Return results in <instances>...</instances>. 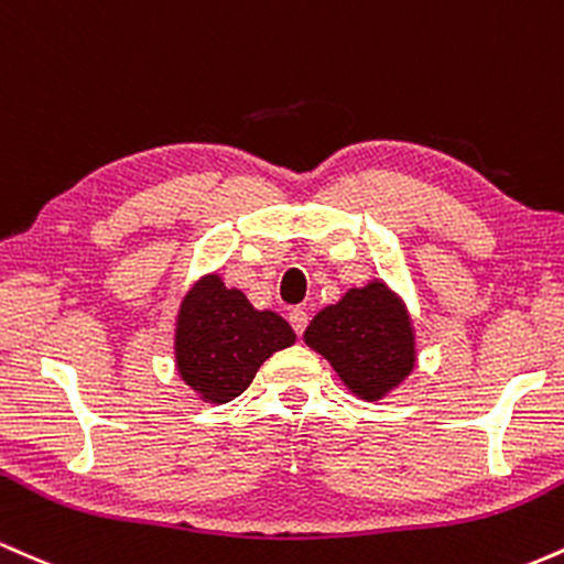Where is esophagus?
Returning <instances> with one entry per match:
<instances>
[{
  "label": "esophagus",
  "instance_id": "1",
  "mask_svg": "<svg viewBox=\"0 0 564 564\" xmlns=\"http://www.w3.org/2000/svg\"><path fill=\"white\" fill-rule=\"evenodd\" d=\"M288 319H290V325H293L295 335H303V330H306V325H308V314H306V308H301V306L290 308Z\"/></svg>",
  "mask_w": 564,
  "mask_h": 564
}]
</instances>
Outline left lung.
<instances>
[{
    "mask_svg": "<svg viewBox=\"0 0 564 564\" xmlns=\"http://www.w3.org/2000/svg\"><path fill=\"white\" fill-rule=\"evenodd\" d=\"M357 397L381 400L410 376L415 335L404 303L383 282L354 288L322 308L303 333Z\"/></svg>",
    "mask_w": 564,
    "mask_h": 564,
    "instance_id": "left-lung-1",
    "label": "left lung"
}]
</instances>
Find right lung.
Segmentation results:
<instances>
[{
    "label": "right lung",
    "mask_w": 564,
    "mask_h": 564,
    "mask_svg": "<svg viewBox=\"0 0 564 564\" xmlns=\"http://www.w3.org/2000/svg\"><path fill=\"white\" fill-rule=\"evenodd\" d=\"M293 344V327L280 314L252 308L218 274L202 276L181 303L175 362L183 381L205 402H231L271 354Z\"/></svg>",
    "instance_id": "obj_1"
}]
</instances>
